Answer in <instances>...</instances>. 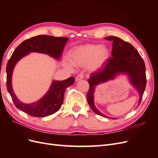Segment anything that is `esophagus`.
Segmentation results:
<instances>
[{"label":"esophagus","instance_id":"34e87169","mask_svg":"<svg viewBox=\"0 0 158 158\" xmlns=\"http://www.w3.org/2000/svg\"><path fill=\"white\" fill-rule=\"evenodd\" d=\"M84 78V74H78V75L76 77V81H78V80H82V79H83Z\"/></svg>","mask_w":158,"mask_h":158}]
</instances>
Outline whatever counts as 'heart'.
<instances>
[{"mask_svg": "<svg viewBox=\"0 0 158 158\" xmlns=\"http://www.w3.org/2000/svg\"><path fill=\"white\" fill-rule=\"evenodd\" d=\"M109 50L106 46L99 44H85L78 46L69 53L70 63L76 66L88 64L91 70L101 68L109 58ZM70 66L69 64H67Z\"/></svg>", "mask_w": 158, "mask_h": 158, "instance_id": "1", "label": "heart"}]
</instances>
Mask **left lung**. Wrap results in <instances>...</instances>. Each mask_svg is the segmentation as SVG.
<instances>
[{
    "label": "left lung",
    "mask_w": 158,
    "mask_h": 158,
    "mask_svg": "<svg viewBox=\"0 0 158 158\" xmlns=\"http://www.w3.org/2000/svg\"><path fill=\"white\" fill-rule=\"evenodd\" d=\"M106 40L113 41L112 56L103 67L91 74L88 80L89 89L87 94V101L93 111L99 115L106 117L95 108L94 102V93L95 85L113 79L119 73L127 74L131 82L140 95L139 106L146 85V66L144 62L138 51L130 43L115 36H109ZM115 119V118H113Z\"/></svg>",
    "instance_id": "obj_1"
}]
</instances>
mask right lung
Instances as JSON below:
<instances>
[{"label": "right lung", "instance_id": "right-lung-1", "mask_svg": "<svg viewBox=\"0 0 158 158\" xmlns=\"http://www.w3.org/2000/svg\"><path fill=\"white\" fill-rule=\"evenodd\" d=\"M68 38L41 35L23 41L13 52L6 65V88L15 106L32 117H44L58 111L63 103L66 88L74 83V78L54 81L45 96L39 102L25 104L19 101L12 88V71L17 62L30 52H38L59 59Z\"/></svg>", "mask_w": 158, "mask_h": 158}]
</instances>
